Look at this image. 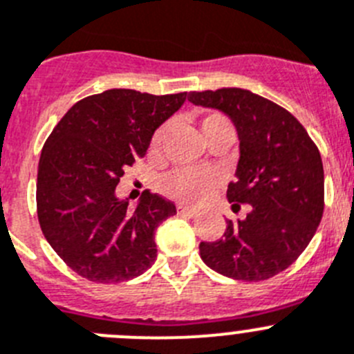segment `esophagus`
<instances>
[{"mask_svg":"<svg viewBox=\"0 0 354 354\" xmlns=\"http://www.w3.org/2000/svg\"><path fill=\"white\" fill-rule=\"evenodd\" d=\"M178 213H180V215H185V216H190V218H192V216H197L196 209L187 208V206H183V205H178Z\"/></svg>","mask_w":354,"mask_h":354,"instance_id":"obj_1","label":"esophagus"}]
</instances>
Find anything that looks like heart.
Instances as JSON below:
<instances>
[{"label":"heart","mask_w":354,"mask_h":354,"mask_svg":"<svg viewBox=\"0 0 354 354\" xmlns=\"http://www.w3.org/2000/svg\"><path fill=\"white\" fill-rule=\"evenodd\" d=\"M201 133L206 139L218 130H231L232 127L227 118L221 113H208L201 118L199 122ZM165 136V127L155 130L153 138L149 141V151L157 153ZM218 187V178L215 173L199 169H176L173 173L165 174L158 183V189L169 199L187 203V205H199L208 199Z\"/></svg>","instance_id":"obj_1"}]
</instances>
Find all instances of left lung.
I'll use <instances>...</instances> for the list:
<instances>
[{
    "instance_id": "obj_1",
    "label": "left lung",
    "mask_w": 354,
    "mask_h": 354,
    "mask_svg": "<svg viewBox=\"0 0 354 354\" xmlns=\"http://www.w3.org/2000/svg\"><path fill=\"white\" fill-rule=\"evenodd\" d=\"M189 100L221 109L236 125L240 160L227 199L232 209L250 208L245 221L227 222L224 238L201 241V259L221 275L247 282L284 272L323 216L324 173L316 142L289 111L248 90L192 91Z\"/></svg>"
}]
</instances>
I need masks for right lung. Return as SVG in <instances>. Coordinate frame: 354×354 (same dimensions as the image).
I'll return each mask as SVG.
<instances>
[{
  "label": "right lung",
  "instance_id": "obj_1",
  "mask_svg": "<svg viewBox=\"0 0 354 354\" xmlns=\"http://www.w3.org/2000/svg\"><path fill=\"white\" fill-rule=\"evenodd\" d=\"M185 98L136 90L90 95L70 107L47 138L38 162V222L77 275L118 284L155 263V229L176 206L146 190L130 212L127 199L116 197V185Z\"/></svg>",
  "mask_w": 354,
  "mask_h": 354
}]
</instances>
